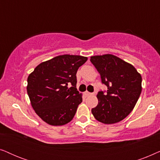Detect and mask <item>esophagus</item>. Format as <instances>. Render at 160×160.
I'll return each instance as SVG.
<instances>
[{
    "mask_svg": "<svg viewBox=\"0 0 160 160\" xmlns=\"http://www.w3.org/2000/svg\"><path fill=\"white\" fill-rule=\"evenodd\" d=\"M84 94H85V95H86V96H89V95H92L91 92H87V91L85 92Z\"/></svg>",
    "mask_w": 160,
    "mask_h": 160,
    "instance_id": "34e87169",
    "label": "esophagus"
}]
</instances>
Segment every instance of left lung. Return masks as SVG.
<instances>
[{"mask_svg": "<svg viewBox=\"0 0 160 160\" xmlns=\"http://www.w3.org/2000/svg\"><path fill=\"white\" fill-rule=\"evenodd\" d=\"M90 61L108 87L98 92V104L92 109L98 121L114 124L130 114L141 93L142 78L135 67L113 54L92 56Z\"/></svg>", "mask_w": 160, "mask_h": 160, "instance_id": "1", "label": "left lung"}]
</instances>
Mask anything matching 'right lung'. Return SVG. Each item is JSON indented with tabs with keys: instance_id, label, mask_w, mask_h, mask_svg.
Listing matches in <instances>:
<instances>
[{
	"instance_id": "obj_1",
	"label": "right lung",
	"mask_w": 160,
	"mask_h": 160,
	"mask_svg": "<svg viewBox=\"0 0 160 160\" xmlns=\"http://www.w3.org/2000/svg\"><path fill=\"white\" fill-rule=\"evenodd\" d=\"M87 60L79 55H60L41 62L28 76L27 92L32 108L47 124L64 125L73 119L82 102L76 73Z\"/></svg>"
}]
</instances>
